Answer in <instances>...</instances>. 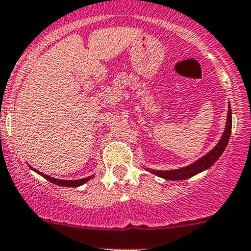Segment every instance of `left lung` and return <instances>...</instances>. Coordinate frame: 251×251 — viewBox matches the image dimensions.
<instances>
[{"label": "left lung", "mask_w": 251, "mask_h": 251, "mask_svg": "<svg viewBox=\"0 0 251 251\" xmlns=\"http://www.w3.org/2000/svg\"><path fill=\"white\" fill-rule=\"evenodd\" d=\"M231 129H232V111L231 106L228 105V112H227V120H226V126H225V131L222 134L221 139L219 140V143L215 145L213 150L208 152L205 156L201 157L198 161L193 162L192 164L187 165V167L179 168V169H173V170H154V169H149L146 168V170H149L152 174L157 175V176L162 177V179L170 180V181H177V180H186L188 177H192L195 175H197L198 173H202L204 170L209 169L222 154V152L226 149L227 144H228L229 136H231Z\"/></svg>", "instance_id": "left-lung-1"}]
</instances>
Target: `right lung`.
Here are the masks:
<instances>
[{
	"label": "right lung",
	"mask_w": 251,
	"mask_h": 251,
	"mask_svg": "<svg viewBox=\"0 0 251 251\" xmlns=\"http://www.w3.org/2000/svg\"><path fill=\"white\" fill-rule=\"evenodd\" d=\"M29 167H30V165H29ZM30 168L32 170H35V172L37 173V174H40L41 176H43V177H45V179H47L48 181L55 183V185H59V186H65V187H78V186L83 185V183H86V182L89 181L90 179H93V175H90V176L84 177V179H79V180H59V179H55V177L48 176V175L43 174V173H40V172H38V170L33 169L32 167H30Z\"/></svg>",
	"instance_id": "1"
}]
</instances>
